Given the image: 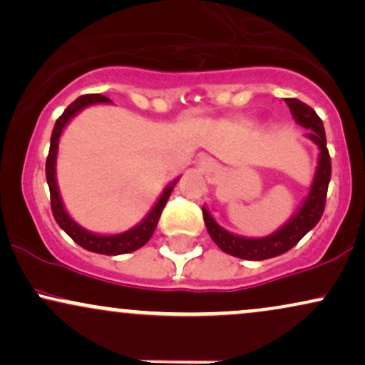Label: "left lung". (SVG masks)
<instances>
[{
    "instance_id": "obj_1",
    "label": "left lung",
    "mask_w": 365,
    "mask_h": 365,
    "mask_svg": "<svg viewBox=\"0 0 365 365\" xmlns=\"http://www.w3.org/2000/svg\"><path fill=\"white\" fill-rule=\"evenodd\" d=\"M284 103L290 108L292 116L297 123L305 128H311L307 137L316 142L321 150L319 166H317L311 192H309L307 199H305L304 206L299 209V212L273 235L264 238H244L228 233L221 226H217L216 221L207 212V209L202 207L204 223H206L209 235L215 240V244L223 252L247 259V261H264V259H271L288 252L292 247H295L311 232L314 226L319 223L322 212H324L326 195H328V185L331 180V158L329 150L326 148L324 125H322V120L317 116V113L299 99L287 98Z\"/></svg>"
}]
</instances>
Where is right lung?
Returning a JSON list of instances; mask_svg holds the SVG:
<instances>
[{"label":"right lung","mask_w":365,"mask_h":365,"mask_svg":"<svg viewBox=\"0 0 365 365\" xmlns=\"http://www.w3.org/2000/svg\"><path fill=\"white\" fill-rule=\"evenodd\" d=\"M96 103H111L106 96L103 94H86L77 98L75 101L63 111V115L56 120L54 123L53 133H51V145H49V154L46 158V180H48L49 185V197H51V211L56 223L60 225L61 230H65L66 235L72 238L73 242H77L78 245L83 247L86 250H91V252L96 254H106V255H118V254H128L133 252V250L140 249L142 245H145L149 242V238L153 237L154 230H156L159 216H161L163 207L168 202V197L173 190L175 180L171 185L166 188L165 194L159 197L156 206L153 207V211L149 212L148 216L142 220L140 225H137L135 228L128 230V232L120 233V235H94V233L86 232V230L81 228L75 221L66 215L65 207H63V202L60 199V194H58L56 187V178H54V165H56V153H58V139H60L63 127L68 123V120L72 118L77 111H81L82 108L89 106V104Z\"/></svg>","instance_id":"1"}]
</instances>
